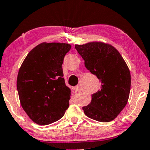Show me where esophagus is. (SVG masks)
Here are the masks:
<instances>
[{"label":"esophagus","mask_w":150,"mask_h":150,"mask_svg":"<svg viewBox=\"0 0 150 150\" xmlns=\"http://www.w3.org/2000/svg\"><path fill=\"white\" fill-rule=\"evenodd\" d=\"M73 89H74V90H75L76 92H80L81 91L80 87L79 85H77V86H75V87H74Z\"/></svg>","instance_id":"esophagus-1"}]
</instances>
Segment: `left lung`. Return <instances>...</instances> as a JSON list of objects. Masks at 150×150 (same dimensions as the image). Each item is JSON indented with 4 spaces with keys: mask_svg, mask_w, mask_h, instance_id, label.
Returning <instances> with one entry per match:
<instances>
[{
    "mask_svg": "<svg viewBox=\"0 0 150 150\" xmlns=\"http://www.w3.org/2000/svg\"><path fill=\"white\" fill-rule=\"evenodd\" d=\"M87 70L101 82V88L83 106L85 114L99 122L113 120L128 102L130 91V73L121 55L109 44L90 42L75 45Z\"/></svg>",
    "mask_w": 150,
    "mask_h": 150,
    "instance_id": "8db88e82",
    "label": "left lung"
}]
</instances>
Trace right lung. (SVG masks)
I'll return each instance as SVG.
<instances>
[{"label": "right lung", "instance_id": "obj_1", "mask_svg": "<svg viewBox=\"0 0 150 150\" xmlns=\"http://www.w3.org/2000/svg\"><path fill=\"white\" fill-rule=\"evenodd\" d=\"M71 46L42 43L34 48L19 70L17 89L22 107L34 123L46 125L64 116L70 89L63 78L62 64Z\"/></svg>", "mask_w": 150, "mask_h": 150}]
</instances>
